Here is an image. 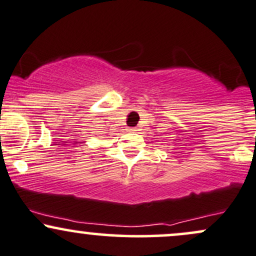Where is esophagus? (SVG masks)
Segmentation results:
<instances>
[{
	"label": "esophagus",
	"mask_w": 256,
	"mask_h": 256,
	"mask_svg": "<svg viewBox=\"0 0 256 256\" xmlns=\"http://www.w3.org/2000/svg\"><path fill=\"white\" fill-rule=\"evenodd\" d=\"M130 131H132V132H136V131H138V128H130Z\"/></svg>",
	"instance_id": "esophagus-1"
}]
</instances>
